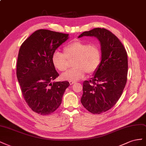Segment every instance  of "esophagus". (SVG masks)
<instances>
[{
    "instance_id": "obj_1",
    "label": "esophagus",
    "mask_w": 146,
    "mask_h": 146,
    "mask_svg": "<svg viewBox=\"0 0 146 146\" xmlns=\"http://www.w3.org/2000/svg\"><path fill=\"white\" fill-rule=\"evenodd\" d=\"M69 83L70 85H72L73 84H74V83H76V81H69Z\"/></svg>"
}]
</instances>
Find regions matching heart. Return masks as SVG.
Instances as JSON below:
<instances>
[{
    "instance_id": "1",
    "label": "heart",
    "mask_w": 146,
    "mask_h": 146,
    "mask_svg": "<svg viewBox=\"0 0 146 146\" xmlns=\"http://www.w3.org/2000/svg\"><path fill=\"white\" fill-rule=\"evenodd\" d=\"M73 59L74 67L62 75V80L75 81L84 78L86 72L95 73L102 61V51L96 44H90L82 41H74L64 48V53L55 51L51 60L54 67L65 72L69 67V61Z\"/></svg>"
}]
</instances>
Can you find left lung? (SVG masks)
I'll return each mask as SVG.
<instances>
[{"mask_svg":"<svg viewBox=\"0 0 146 146\" xmlns=\"http://www.w3.org/2000/svg\"><path fill=\"white\" fill-rule=\"evenodd\" d=\"M94 36L101 44L102 61L93 78L83 82L82 105L92 114H100L113 107L126 85L128 58L118 38L104 28H95L78 36Z\"/></svg>","mask_w":146,"mask_h":146,"instance_id":"left-lung-1","label":"left lung"}]
</instances>
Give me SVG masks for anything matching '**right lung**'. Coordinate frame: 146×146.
<instances>
[{
    "label": "right lung",
    "instance_id": "obj_1",
    "mask_svg": "<svg viewBox=\"0 0 146 146\" xmlns=\"http://www.w3.org/2000/svg\"><path fill=\"white\" fill-rule=\"evenodd\" d=\"M68 34L40 29L19 49L16 76L25 101L31 109L48 115L59 107L68 81L54 82L59 76L52 63V54L68 38Z\"/></svg>",
    "mask_w": 146,
    "mask_h": 146
}]
</instances>
